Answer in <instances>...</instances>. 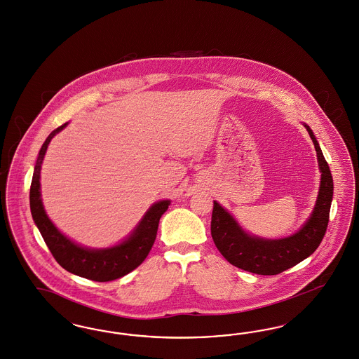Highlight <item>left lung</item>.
<instances>
[{
	"label": "left lung",
	"mask_w": 359,
	"mask_h": 359,
	"mask_svg": "<svg viewBox=\"0 0 359 359\" xmlns=\"http://www.w3.org/2000/svg\"><path fill=\"white\" fill-rule=\"evenodd\" d=\"M316 145L319 170L322 172L319 195L311 217L292 236L267 241L245 233L232 216L214 201L211 235L220 254L232 266L258 275H276L294 267L310 257L322 242L330 216L332 201V176L313 130L306 126Z\"/></svg>",
	"instance_id": "1"
}]
</instances>
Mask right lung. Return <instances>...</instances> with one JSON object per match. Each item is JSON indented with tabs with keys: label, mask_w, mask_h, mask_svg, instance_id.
Here are the masks:
<instances>
[{
	"label": "right lung",
	"mask_w": 359,
	"mask_h": 359,
	"mask_svg": "<svg viewBox=\"0 0 359 359\" xmlns=\"http://www.w3.org/2000/svg\"><path fill=\"white\" fill-rule=\"evenodd\" d=\"M65 126L67 124H62L52 130L40 149L30 184V212L49 251L62 269L95 282L115 280L133 271L148 257L156 239L158 220L167 211L170 201L154 204L129 239L116 247L107 250H88L71 242L49 220L40 198V171L46 148L52 137Z\"/></svg>",
	"instance_id": "right-lung-1"
}]
</instances>
